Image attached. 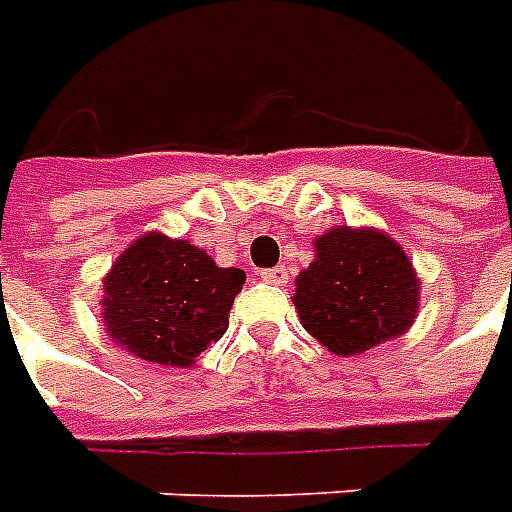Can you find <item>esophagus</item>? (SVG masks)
Returning <instances> with one entry per match:
<instances>
[{"instance_id":"obj_1","label":"esophagus","mask_w":512,"mask_h":512,"mask_svg":"<svg viewBox=\"0 0 512 512\" xmlns=\"http://www.w3.org/2000/svg\"><path fill=\"white\" fill-rule=\"evenodd\" d=\"M260 280L271 282V285H285V282H288V268L285 266L263 268V271H260Z\"/></svg>"}]
</instances>
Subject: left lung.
<instances>
[{
    "label": "left lung",
    "mask_w": 512,
    "mask_h": 512,
    "mask_svg": "<svg viewBox=\"0 0 512 512\" xmlns=\"http://www.w3.org/2000/svg\"><path fill=\"white\" fill-rule=\"evenodd\" d=\"M293 305L330 352L360 355L413 324L416 271L388 235L335 227L316 241V260L299 274Z\"/></svg>",
    "instance_id": "left-lung-1"
}]
</instances>
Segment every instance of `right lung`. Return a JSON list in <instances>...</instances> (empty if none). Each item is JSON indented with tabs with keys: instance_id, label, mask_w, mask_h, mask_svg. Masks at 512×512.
Listing matches in <instances>:
<instances>
[{
	"instance_id": "1",
	"label": "right lung",
	"mask_w": 512,
	"mask_h": 512,
	"mask_svg": "<svg viewBox=\"0 0 512 512\" xmlns=\"http://www.w3.org/2000/svg\"><path fill=\"white\" fill-rule=\"evenodd\" d=\"M244 282L241 268H219L199 246L149 232L105 277L107 332L146 363L191 366L227 332Z\"/></svg>"
}]
</instances>
